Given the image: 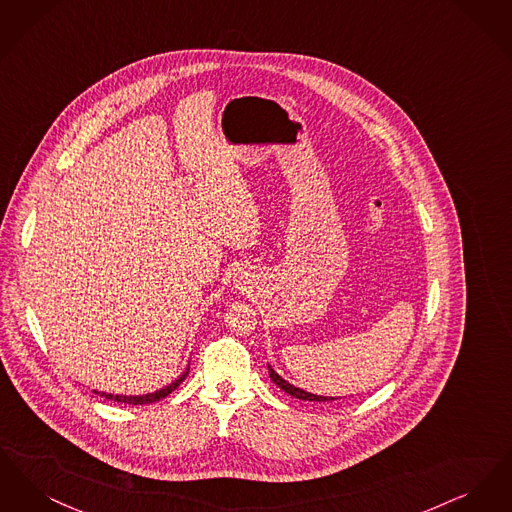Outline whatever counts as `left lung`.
Masks as SVG:
<instances>
[{
	"mask_svg": "<svg viewBox=\"0 0 512 512\" xmlns=\"http://www.w3.org/2000/svg\"><path fill=\"white\" fill-rule=\"evenodd\" d=\"M268 366V376L270 380L280 388V390L286 391L288 395H292L295 399H303V401H334L336 397H328V395H315V393H309V391L301 390V388H295L293 384H290L288 380H284L272 366Z\"/></svg>",
	"mask_w": 512,
	"mask_h": 512,
	"instance_id": "left-lung-1",
	"label": "left lung"
}]
</instances>
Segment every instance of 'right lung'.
I'll return each mask as SVG.
<instances>
[{
    "label": "right lung",
    "instance_id": "obj_1",
    "mask_svg": "<svg viewBox=\"0 0 512 512\" xmlns=\"http://www.w3.org/2000/svg\"><path fill=\"white\" fill-rule=\"evenodd\" d=\"M188 370H190V366L174 380L171 382L169 386H165V388H161V390L153 391V393H144V395H115V393H105V391L94 390L96 395L99 397H105V399H111V401H117V403H124V405H149V403H155V401H161V399H165L169 393L176 390L182 382H184V378L188 376Z\"/></svg>",
    "mask_w": 512,
    "mask_h": 512
}]
</instances>
